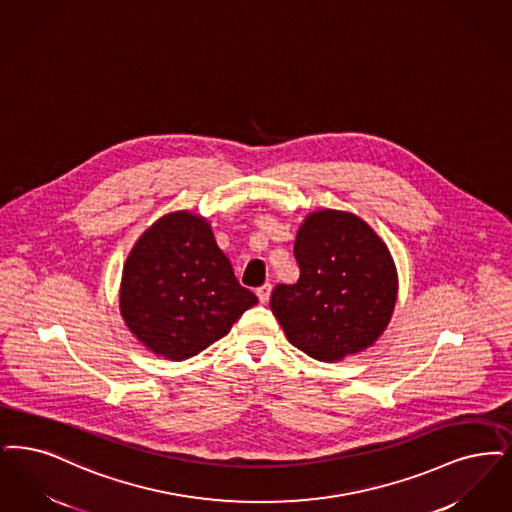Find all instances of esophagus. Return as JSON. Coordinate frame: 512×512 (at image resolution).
Here are the masks:
<instances>
[{
  "instance_id": "34e87169",
  "label": "esophagus",
  "mask_w": 512,
  "mask_h": 512,
  "mask_svg": "<svg viewBox=\"0 0 512 512\" xmlns=\"http://www.w3.org/2000/svg\"><path fill=\"white\" fill-rule=\"evenodd\" d=\"M270 291H272V286H270V284H263V286L257 289V297H259V301H261V303H268V299H270Z\"/></svg>"
}]
</instances>
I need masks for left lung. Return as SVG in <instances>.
<instances>
[{
    "instance_id": "obj_1",
    "label": "left lung",
    "mask_w": 512,
    "mask_h": 512,
    "mask_svg": "<svg viewBox=\"0 0 512 512\" xmlns=\"http://www.w3.org/2000/svg\"><path fill=\"white\" fill-rule=\"evenodd\" d=\"M297 284H278L270 308L293 347L337 362L371 347L389 324L398 278L389 249L362 219L324 209L299 228Z\"/></svg>"
}]
</instances>
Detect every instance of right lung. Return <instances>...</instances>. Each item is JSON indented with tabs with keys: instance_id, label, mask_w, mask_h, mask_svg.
I'll list each match as a JSON object with an SVG mask.
<instances>
[{
	"instance_id": "obj_1",
	"label": "right lung",
	"mask_w": 512,
	"mask_h": 512,
	"mask_svg": "<svg viewBox=\"0 0 512 512\" xmlns=\"http://www.w3.org/2000/svg\"><path fill=\"white\" fill-rule=\"evenodd\" d=\"M200 215L169 213L131 249L120 307L127 328L156 354L186 360L213 345L257 305Z\"/></svg>"
}]
</instances>
